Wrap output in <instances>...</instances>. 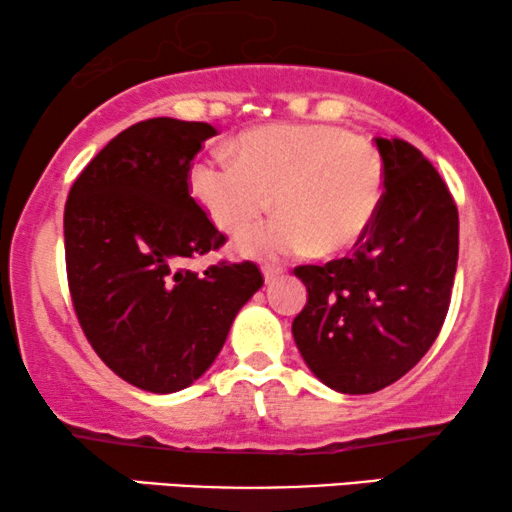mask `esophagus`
Listing matches in <instances>:
<instances>
[{
    "label": "esophagus",
    "mask_w": 512,
    "mask_h": 512,
    "mask_svg": "<svg viewBox=\"0 0 512 512\" xmlns=\"http://www.w3.org/2000/svg\"><path fill=\"white\" fill-rule=\"evenodd\" d=\"M282 272H284V268L282 265H265L263 268V275H265V282H275L277 277H282Z\"/></svg>",
    "instance_id": "esophagus-1"
}]
</instances>
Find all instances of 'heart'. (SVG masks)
Returning <instances> with one entry per match:
<instances>
[{
	"instance_id": "heart-1",
	"label": "heart",
	"mask_w": 512,
	"mask_h": 512,
	"mask_svg": "<svg viewBox=\"0 0 512 512\" xmlns=\"http://www.w3.org/2000/svg\"><path fill=\"white\" fill-rule=\"evenodd\" d=\"M235 158L214 151L188 184L214 226L242 235L268 212L277 219L242 242L247 254H340L361 242L380 212L384 163L368 137L324 123L263 125L244 132Z\"/></svg>"
}]
</instances>
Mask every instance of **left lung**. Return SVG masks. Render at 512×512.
<instances>
[{"label": "left lung", "instance_id": "obj_1", "mask_svg": "<svg viewBox=\"0 0 512 512\" xmlns=\"http://www.w3.org/2000/svg\"><path fill=\"white\" fill-rule=\"evenodd\" d=\"M384 195L352 256L298 265L307 303L293 338L321 382L342 394H375L417 366L450 310L459 214L450 188L422 151L375 137Z\"/></svg>", "mask_w": 512, "mask_h": 512}]
</instances>
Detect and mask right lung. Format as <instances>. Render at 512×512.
<instances>
[{
    "label": "right lung",
    "instance_id": "add662e5",
    "mask_svg": "<svg viewBox=\"0 0 512 512\" xmlns=\"http://www.w3.org/2000/svg\"><path fill=\"white\" fill-rule=\"evenodd\" d=\"M216 130L149 118L116 135L65 202V265L76 319L97 356L153 394L212 366L240 307L263 286L256 263H186L226 235L191 198L193 158Z\"/></svg>",
    "mask_w": 512,
    "mask_h": 512
}]
</instances>
